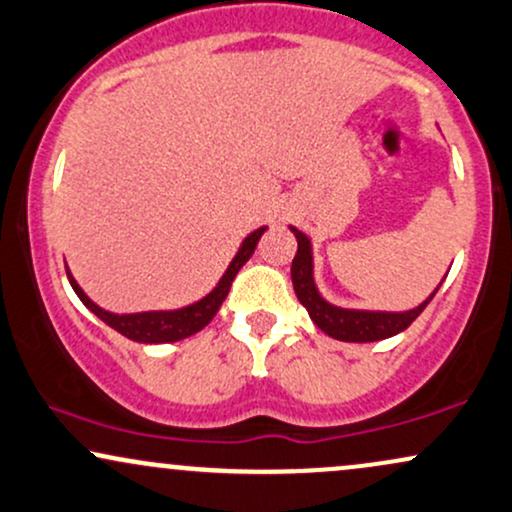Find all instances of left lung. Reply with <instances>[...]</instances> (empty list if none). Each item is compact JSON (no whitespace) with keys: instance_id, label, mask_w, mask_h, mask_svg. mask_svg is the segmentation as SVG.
<instances>
[{"instance_id":"1","label":"left lung","mask_w":512,"mask_h":512,"mask_svg":"<svg viewBox=\"0 0 512 512\" xmlns=\"http://www.w3.org/2000/svg\"><path fill=\"white\" fill-rule=\"evenodd\" d=\"M291 233L298 240V252H295L293 264H291V279L298 300L310 315L319 329L326 336L336 338V341L346 343H372V341H384L405 331L408 326L422 315V310L432 303V298L439 291V286L434 288V293L427 300H422L420 305L412 307L405 312H386V310H357V307H341L334 305L331 300H326L322 291H319L315 281V252H312V240L305 236L303 231H298L295 226H288Z\"/></svg>"}]
</instances>
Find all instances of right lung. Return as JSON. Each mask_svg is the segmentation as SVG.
I'll use <instances>...</instances> for the list:
<instances>
[{"instance_id":"right-lung-1","label":"right lung","mask_w":512,"mask_h":512,"mask_svg":"<svg viewBox=\"0 0 512 512\" xmlns=\"http://www.w3.org/2000/svg\"><path fill=\"white\" fill-rule=\"evenodd\" d=\"M264 231H267V226H260V229L248 233V236L243 238L236 257H233L231 264L226 267V272L221 274V279L217 281V286H214L212 291H209L207 295H202V298L195 300V303L176 307V310L109 312V310H104V307L97 305L95 300L88 298V293H85L83 288L78 286V281L73 279L69 267H66V276H69L71 288L76 291L80 303L88 307L92 315L100 317L104 324L112 326L114 331H119V334L131 338V341H138V343H174V341H181V338L197 334V331L205 329V326L212 322L214 315L219 312L221 303L226 300V295H229L231 281L236 279L240 267H243V264L252 257V252H255Z\"/></svg>"}]
</instances>
